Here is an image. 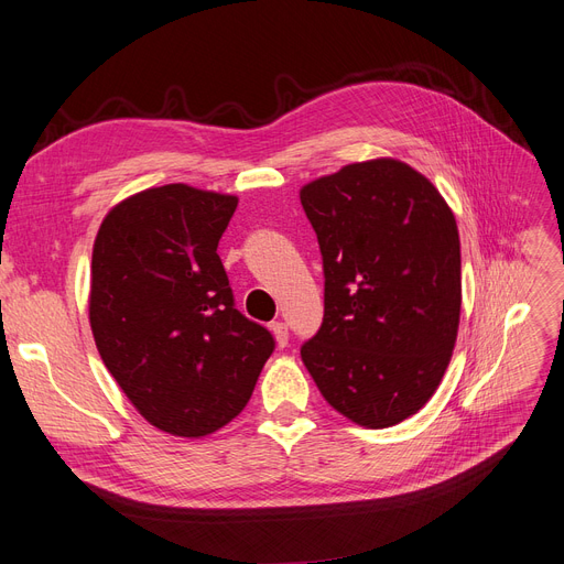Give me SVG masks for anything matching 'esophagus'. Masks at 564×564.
<instances>
[{"mask_svg":"<svg viewBox=\"0 0 564 564\" xmlns=\"http://www.w3.org/2000/svg\"><path fill=\"white\" fill-rule=\"evenodd\" d=\"M270 333H273L278 347H286L289 345V328H286V324H282V322L270 324Z\"/></svg>","mask_w":564,"mask_h":564,"instance_id":"obj_1","label":"esophagus"}]
</instances>
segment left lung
I'll return each instance as SVG.
<instances>
[{
  "mask_svg": "<svg viewBox=\"0 0 564 564\" xmlns=\"http://www.w3.org/2000/svg\"><path fill=\"white\" fill-rule=\"evenodd\" d=\"M324 257V322L301 358L335 412L372 427L414 416L452 360L460 324L454 210L393 156L301 187Z\"/></svg>",
  "mask_w": 564,
  "mask_h": 564,
  "instance_id": "left-lung-1",
  "label": "left lung"
}]
</instances>
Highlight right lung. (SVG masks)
Masks as SVG:
<instances>
[{
  "label": "right lung",
  "instance_id": "add662e5",
  "mask_svg": "<svg viewBox=\"0 0 564 564\" xmlns=\"http://www.w3.org/2000/svg\"><path fill=\"white\" fill-rule=\"evenodd\" d=\"M238 196L185 183L112 206L95 238L89 326L104 366L162 433L206 437L252 398L273 335L234 307L217 245Z\"/></svg>",
  "mask_w": 564,
  "mask_h": 564
}]
</instances>
